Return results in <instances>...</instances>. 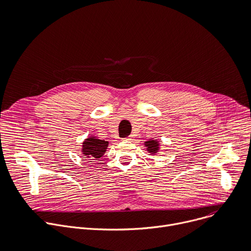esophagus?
I'll return each mask as SVG.
<instances>
[{
  "label": "esophagus",
  "instance_id": "1",
  "mask_svg": "<svg viewBox=\"0 0 251 251\" xmlns=\"http://www.w3.org/2000/svg\"><path fill=\"white\" fill-rule=\"evenodd\" d=\"M133 135H130V136H128V137H125V138H123V140H125V141H130V140H133Z\"/></svg>",
  "mask_w": 251,
  "mask_h": 251
}]
</instances>
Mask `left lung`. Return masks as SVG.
I'll use <instances>...</instances> for the list:
<instances>
[{
	"label": "left lung",
	"instance_id": "1",
	"mask_svg": "<svg viewBox=\"0 0 251 251\" xmlns=\"http://www.w3.org/2000/svg\"><path fill=\"white\" fill-rule=\"evenodd\" d=\"M146 146H147V149L148 150H150V152H156V150H157V146H158V143L156 142V141H154V140H148L147 142H146Z\"/></svg>",
	"mask_w": 251,
	"mask_h": 251
}]
</instances>
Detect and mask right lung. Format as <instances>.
Segmentation results:
<instances>
[{"label":"right lung","mask_w":251,"mask_h":251,"mask_svg":"<svg viewBox=\"0 0 251 251\" xmlns=\"http://www.w3.org/2000/svg\"><path fill=\"white\" fill-rule=\"evenodd\" d=\"M82 147L83 154L90 155V157H94L95 159H99L105 153L108 147V141L90 137L82 143Z\"/></svg>","instance_id":"1"}]
</instances>
